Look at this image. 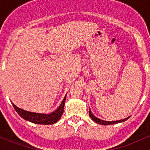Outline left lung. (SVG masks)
<instances>
[{
    "mask_svg": "<svg viewBox=\"0 0 150 150\" xmlns=\"http://www.w3.org/2000/svg\"><path fill=\"white\" fill-rule=\"evenodd\" d=\"M89 116H90V118H92V119L94 120V122H96V123H99V124H101V125H111V124H116V123H120V122H123V121H125L126 120H128L129 118V117L128 118H125V119H123V120H116V121H105V120H101L99 119V118H97L96 116H94V115L92 114V111H91L90 108H89Z\"/></svg>",
    "mask_w": 150,
    "mask_h": 150,
    "instance_id": "8db88e82",
    "label": "left lung"
}]
</instances>
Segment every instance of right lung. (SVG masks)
I'll use <instances>...</instances> for the list:
<instances>
[{
  "instance_id": "add662e5",
  "label": "right lung",
  "mask_w": 150,
  "mask_h": 150,
  "mask_svg": "<svg viewBox=\"0 0 150 150\" xmlns=\"http://www.w3.org/2000/svg\"><path fill=\"white\" fill-rule=\"evenodd\" d=\"M65 99H66V95H65L59 107L56 111L51 113H49V114L30 112V111H25V110L17 107L13 103H12V104H13V107H14L16 112L25 120H28V121L32 122L33 123H36V124L51 125L56 123L61 118L63 113V111H64L63 108H64Z\"/></svg>"
}]
</instances>
